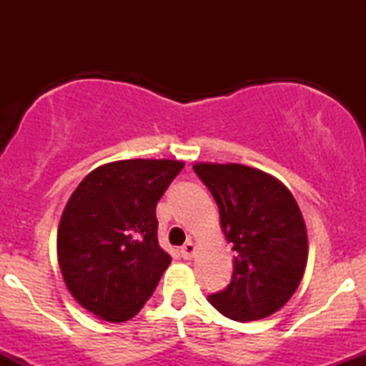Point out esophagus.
Listing matches in <instances>:
<instances>
[{"label": "esophagus", "instance_id": "esophagus-1", "mask_svg": "<svg viewBox=\"0 0 366 366\" xmlns=\"http://www.w3.org/2000/svg\"><path fill=\"white\" fill-rule=\"evenodd\" d=\"M194 253H196V246L192 244L191 241H187L186 244L180 247V254H182L184 259H191L192 256H194Z\"/></svg>", "mask_w": 366, "mask_h": 366}]
</instances>
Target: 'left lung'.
<instances>
[{
	"mask_svg": "<svg viewBox=\"0 0 366 366\" xmlns=\"http://www.w3.org/2000/svg\"><path fill=\"white\" fill-rule=\"evenodd\" d=\"M232 242V280L209 296L230 320L253 322L279 312L303 279L308 259L306 225L296 199L280 180L239 163H196Z\"/></svg>",
	"mask_w": 366,
	"mask_h": 366,
	"instance_id": "left-lung-1",
	"label": "left lung"
}]
</instances>
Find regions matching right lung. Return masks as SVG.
<instances>
[{
    "instance_id": "add662e5",
    "label": "right lung",
    "mask_w": 366,
    "mask_h": 366,
    "mask_svg": "<svg viewBox=\"0 0 366 366\" xmlns=\"http://www.w3.org/2000/svg\"><path fill=\"white\" fill-rule=\"evenodd\" d=\"M182 169L177 159H120L72 192L58 227V263L87 312L130 320L154 292L172 262L158 244L157 204Z\"/></svg>"
}]
</instances>
